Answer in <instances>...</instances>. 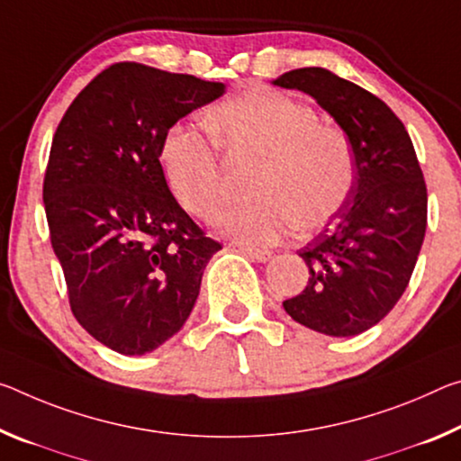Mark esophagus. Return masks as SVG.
Instances as JSON below:
<instances>
[{
  "instance_id": "obj_1",
  "label": "esophagus",
  "mask_w": 461,
  "mask_h": 461,
  "mask_svg": "<svg viewBox=\"0 0 461 461\" xmlns=\"http://www.w3.org/2000/svg\"><path fill=\"white\" fill-rule=\"evenodd\" d=\"M242 252L246 254L248 258H252V260H257V262H267V260H270V257H273V252H270V250H265V248L242 246Z\"/></svg>"
}]
</instances>
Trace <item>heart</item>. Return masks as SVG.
<instances>
[{"mask_svg": "<svg viewBox=\"0 0 461 461\" xmlns=\"http://www.w3.org/2000/svg\"><path fill=\"white\" fill-rule=\"evenodd\" d=\"M207 127L213 137L194 125H174L159 148V164L182 207L211 221L223 199L219 148L260 158L250 188L257 199L231 204L217 219L219 230L240 242H276L297 225L316 231L353 193V143L340 127L322 125L305 102L268 87L250 90L219 102Z\"/></svg>", "mask_w": 461, "mask_h": 461, "instance_id": "obj_1", "label": "heart"}]
</instances>
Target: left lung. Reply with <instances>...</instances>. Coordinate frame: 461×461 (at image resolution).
I'll use <instances>...</instances> for the list:
<instances>
[{"mask_svg": "<svg viewBox=\"0 0 461 461\" xmlns=\"http://www.w3.org/2000/svg\"><path fill=\"white\" fill-rule=\"evenodd\" d=\"M348 135L357 180L348 201L299 250L310 268L302 294L285 299L295 322L355 336L388 316L411 281L427 230V185L406 127L384 100L322 68L283 73Z\"/></svg>", "mask_w": 461, "mask_h": 461, "instance_id": "1", "label": "left lung"}]
</instances>
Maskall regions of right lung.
<instances>
[{
  "mask_svg": "<svg viewBox=\"0 0 461 461\" xmlns=\"http://www.w3.org/2000/svg\"><path fill=\"white\" fill-rule=\"evenodd\" d=\"M223 92L186 73L114 63L55 131L42 182L50 246L73 316L116 353L145 355L172 339L221 250L172 196L159 148L178 119Z\"/></svg>",
  "mask_w": 461,
  "mask_h": 461,
  "instance_id": "right-lung-1",
  "label": "right lung"
}]
</instances>
